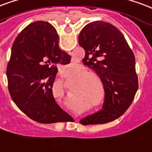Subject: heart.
Segmentation results:
<instances>
[{"label":"heart","mask_w":152,"mask_h":152,"mask_svg":"<svg viewBox=\"0 0 152 152\" xmlns=\"http://www.w3.org/2000/svg\"><path fill=\"white\" fill-rule=\"evenodd\" d=\"M76 68H77L76 64H68L64 67V73L67 74L68 72L75 70ZM72 80H78V84L76 85L75 88V93H74L75 95L85 94L94 102L97 101L100 98V95H101L100 88L102 90H103L102 81L98 77L93 76V73L88 68H84L81 72L73 76ZM104 99L99 100V102L96 104V107H102L104 104Z\"/></svg>","instance_id":"b5f03b06"}]
</instances>
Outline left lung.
Returning <instances> with one entry per match:
<instances>
[{
	"instance_id": "1",
	"label": "left lung",
	"mask_w": 152,
	"mask_h": 152,
	"mask_svg": "<svg viewBox=\"0 0 152 152\" xmlns=\"http://www.w3.org/2000/svg\"><path fill=\"white\" fill-rule=\"evenodd\" d=\"M78 39L85 50L82 61L96 72L105 93L102 110L81 119L80 123L112 122L130 107L138 90L134 55L121 31L109 22L88 23L82 29Z\"/></svg>"
}]
</instances>
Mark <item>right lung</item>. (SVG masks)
<instances>
[{
  "instance_id": "1",
  "label": "right lung",
  "mask_w": 152,
  "mask_h": 152,
  "mask_svg": "<svg viewBox=\"0 0 152 152\" xmlns=\"http://www.w3.org/2000/svg\"><path fill=\"white\" fill-rule=\"evenodd\" d=\"M70 61V56L59 49V35L49 22L38 21L23 29L13 42L6 71L9 92L19 110L39 123L68 118L56 103L52 87L57 65Z\"/></svg>"
}]
</instances>
